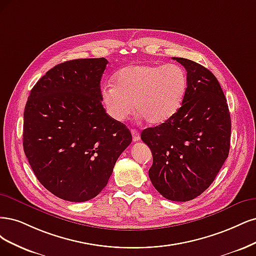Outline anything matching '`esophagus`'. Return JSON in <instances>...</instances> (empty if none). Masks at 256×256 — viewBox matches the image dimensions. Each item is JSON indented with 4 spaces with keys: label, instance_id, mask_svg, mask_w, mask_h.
I'll return each instance as SVG.
<instances>
[{
    "label": "esophagus",
    "instance_id": "esophagus-1",
    "mask_svg": "<svg viewBox=\"0 0 256 256\" xmlns=\"http://www.w3.org/2000/svg\"><path fill=\"white\" fill-rule=\"evenodd\" d=\"M132 135H133V142H139L140 140V134L137 130H132Z\"/></svg>",
    "mask_w": 256,
    "mask_h": 256
}]
</instances>
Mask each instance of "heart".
Listing matches in <instances>:
<instances>
[{
  "label": "heart",
  "instance_id": "obj_1",
  "mask_svg": "<svg viewBox=\"0 0 256 256\" xmlns=\"http://www.w3.org/2000/svg\"><path fill=\"white\" fill-rule=\"evenodd\" d=\"M116 85L106 84L101 98L106 112L118 122L134 110L153 126L162 124L174 114L187 88V76L178 64H138L121 69Z\"/></svg>",
  "mask_w": 256,
  "mask_h": 256
}]
</instances>
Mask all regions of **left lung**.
Segmentation results:
<instances>
[{
    "label": "left lung",
    "instance_id": "1",
    "mask_svg": "<svg viewBox=\"0 0 256 256\" xmlns=\"http://www.w3.org/2000/svg\"><path fill=\"white\" fill-rule=\"evenodd\" d=\"M173 60L187 71L182 106L162 124L142 130L153 156L149 178L164 198L190 201L208 189L230 151V117L216 76L200 64Z\"/></svg>",
    "mask_w": 256,
    "mask_h": 256
}]
</instances>
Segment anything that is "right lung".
<instances>
[{
	"instance_id": "1",
	"label": "right lung",
	"mask_w": 256,
	"mask_h": 256,
	"mask_svg": "<svg viewBox=\"0 0 256 256\" xmlns=\"http://www.w3.org/2000/svg\"><path fill=\"white\" fill-rule=\"evenodd\" d=\"M107 64L101 57L55 66L32 87L24 108V153L39 182L66 201L100 194L132 142L128 128L102 105Z\"/></svg>"
}]
</instances>
